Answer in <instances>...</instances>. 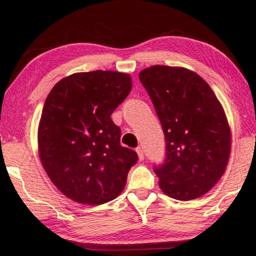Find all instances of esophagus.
Instances as JSON below:
<instances>
[{
    "label": "esophagus",
    "mask_w": 256,
    "mask_h": 256,
    "mask_svg": "<svg viewBox=\"0 0 256 256\" xmlns=\"http://www.w3.org/2000/svg\"><path fill=\"white\" fill-rule=\"evenodd\" d=\"M136 152H138L140 160H144V152H143V148H141V146H138V148H136Z\"/></svg>",
    "instance_id": "1"
}]
</instances>
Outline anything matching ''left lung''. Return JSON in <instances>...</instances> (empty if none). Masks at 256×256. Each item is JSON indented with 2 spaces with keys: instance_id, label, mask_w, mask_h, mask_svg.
I'll return each mask as SVG.
<instances>
[{
  "instance_id": "8db88e82",
  "label": "left lung",
  "mask_w": 256,
  "mask_h": 256,
  "mask_svg": "<svg viewBox=\"0 0 256 256\" xmlns=\"http://www.w3.org/2000/svg\"><path fill=\"white\" fill-rule=\"evenodd\" d=\"M162 124L166 158L154 171L164 194L178 200L202 197L225 172L230 130L222 104L197 73L155 65L138 74Z\"/></svg>"
}]
</instances>
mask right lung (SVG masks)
I'll list each match as a JSON object with an SVG mask.
<instances>
[{
    "instance_id": "right-lung-1",
    "label": "right lung",
    "mask_w": 256,
    "mask_h": 256,
    "mask_svg": "<svg viewBox=\"0 0 256 256\" xmlns=\"http://www.w3.org/2000/svg\"><path fill=\"white\" fill-rule=\"evenodd\" d=\"M132 90L115 71L74 73L56 84L38 127L40 157L58 190L82 204L100 205L124 190L138 156L122 146L110 115Z\"/></svg>"
}]
</instances>
